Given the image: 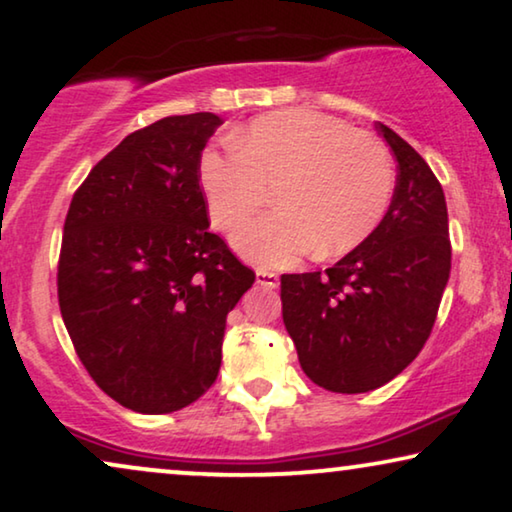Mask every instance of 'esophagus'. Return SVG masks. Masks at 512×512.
<instances>
[{
  "label": "esophagus",
  "mask_w": 512,
  "mask_h": 512,
  "mask_svg": "<svg viewBox=\"0 0 512 512\" xmlns=\"http://www.w3.org/2000/svg\"><path fill=\"white\" fill-rule=\"evenodd\" d=\"M256 282L261 286H268V289H275V286H279V277L272 270H256Z\"/></svg>",
  "instance_id": "1"
}]
</instances>
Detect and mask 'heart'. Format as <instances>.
Here are the masks:
<instances>
[{"label":"heart","mask_w":512,"mask_h":512,"mask_svg":"<svg viewBox=\"0 0 512 512\" xmlns=\"http://www.w3.org/2000/svg\"><path fill=\"white\" fill-rule=\"evenodd\" d=\"M198 184L209 221L230 230L261 207L275 186L277 212L247 221L237 251L258 265H289L359 247L394 193V163L380 139L310 109L272 111L230 135V146L200 153Z\"/></svg>","instance_id":"heart-1"}]
</instances>
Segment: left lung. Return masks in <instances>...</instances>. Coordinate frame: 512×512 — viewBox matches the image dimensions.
I'll return each mask as SVG.
<instances>
[{"mask_svg":"<svg viewBox=\"0 0 512 512\" xmlns=\"http://www.w3.org/2000/svg\"><path fill=\"white\" fill-rule=\"evenodd\" d=\"M375 128L398 163L380 226L326 272L282 275V317L300 368L335 394L373 391L403 373L429 340L450 279L443 186L405 139Z\"/></svg>","mask_w":512,"mask_h":512,"instance_id":"obj_1","label":"left lung"}]
</instances>
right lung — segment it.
I'll list each match as a JSON object with an SVG mask.
<instances>
[{"mask_svg":"<svg viewBox=\"0 0 512 512\" xmlns=\"http://www.w3.org/2000/svg\"><path fill=\"white\" fill-rule=\"evenodd\" d=\"M200 111L132 132L76 188L58 261L62 321L104 394L144 415L186 408L221 368L226 317L254 284L209 233Z\"/></svg>","mask_w":512,"mask_h":512,"instance_id":"1","label":"right lung"}]
</instances>
